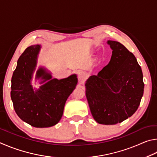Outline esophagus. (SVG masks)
Returning <instances> with one entry per match:
<instances>
[{
    "label": "esophagus",
    "mask_w": 157,
    "mask_h": 157,
    "mask_svg": "<svg viewBox=\"0 0 157 157\" xmlns=\"http://www.w3.org/2000/svg\"><path fill=\"white\" fill-rule=\"evenodd\" d=\"M87 77V73L85 72V71H80V72L78 73V78L79 81H84L86 80V78Z\"/></svg>",
    "instance_id": "esophagus-1"
}]
</instances>
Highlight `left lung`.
I'll list each match as a JSON object with an SVG mask.
<instances>
[{"label": "left lung", "instance_id": "1", "mask_svg": "<svg viewBox=\"0 0 157 157\" xmlns=\"http://www.w3.org/2000/svg\"><path fill=\"white\" fill-rule=\"evenodd\" d=\"M111 59L86 82L91 113L98 123L114 125L132 116L144 94L141 68L134 54L117 41L108 40Z\"/></svg>", "mask_w": 157, "mask_h": 157}]
</instances>
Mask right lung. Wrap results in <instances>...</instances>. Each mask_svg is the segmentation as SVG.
<instances>
[{
    "label": "right lung",
    "mask_w": 157,
    "mask_h": 157,
    "mask_svg": "<svg viewBox=\"0 0 157 157\" xmlns=\"http://www.w3.org/2000/svg\"><path fill=\"white\" fill-rule=\"evenodd\" d=\"M40 48V45L29 46L19 57L11 81V98L21 120L35 128H49L61 119L66 101L76 88L78 78L75 74L59 80L53 78L48 69L40 66L35 81L41 86L38 89L33 87Z\"/></svg>",
    "instance_id": "1"
}]
</instances>
